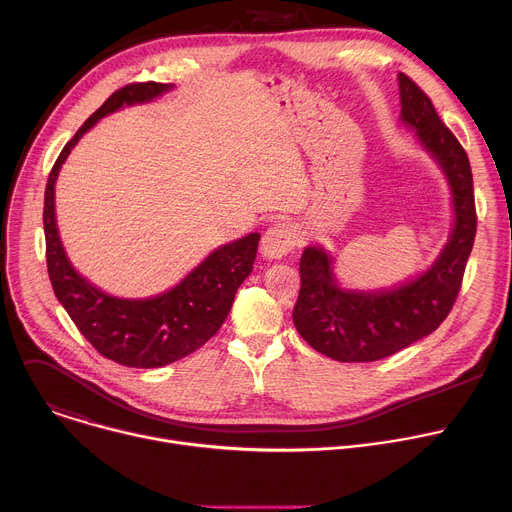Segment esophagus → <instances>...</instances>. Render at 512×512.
<instances>
[{
	"instance_id": "1",
	"label": "esophagus",
	"mask_w": 512,
	"mask_h": 512,
	"mask_svg": "<svg viewBox=\"0 0 512 512\" xmlns=\"http://www.w3.org/2000/svg\"><path fill=\"white\" fill-rule=\"evenodd\" d=\"M298 241L300 235L294 224L275 222L265 230V235L261 239V255L265 259H282L298 247Z\"/></svg>"
}]
</instances>
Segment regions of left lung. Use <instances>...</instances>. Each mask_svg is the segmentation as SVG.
Here are the masks:
<instances>
[{
	"label": "left lung",
	"mask_w": 512,
	"mask_h": 512,
	"mask_svg": "<svg viewBox=\"0 0 512 512\" xmlns=\"http://www.w3.org/2000/svg\"><path fill=\"white\" fill-rule=\"evenodd\" d=\"M400 118L441 165L453 196L455 224L437 261L392 290H341L333 259L308 247L300 259V294L294 324L300 337L335 361H378L431 335L451 312L476 239L474 177L468 153L441 122L431 98L408 75L398 73Z\"/></svg>",
	"instance_id": "8db88e82"
}]
</instances>
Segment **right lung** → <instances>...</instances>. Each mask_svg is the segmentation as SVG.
Listing matches in <instances>:
<instances>
[{
    "instance_id": "1",
    "label": "right lung",
    "mask_w": 512,
    "mask_h": 512,
    "mask_svg": "<svg viewBox=\"0 0 512 512\" xmlns=\"http://www.w3.org/2000/svg\"><path fill=\"white\" fill-rule=\"evenodd\" d=\"M171 83H128L91 114L55 161L44 192L46 267L55 296L81 335L104 357L126 367H163L198 351L226 320L239 286L253 271L259 232L218 247L173 290L147 298L122 300L104 294L81 277L65 255L55 220V181L79 138L100 118L122 106L151 102Z\"/></svg>"
}]
</instances>
